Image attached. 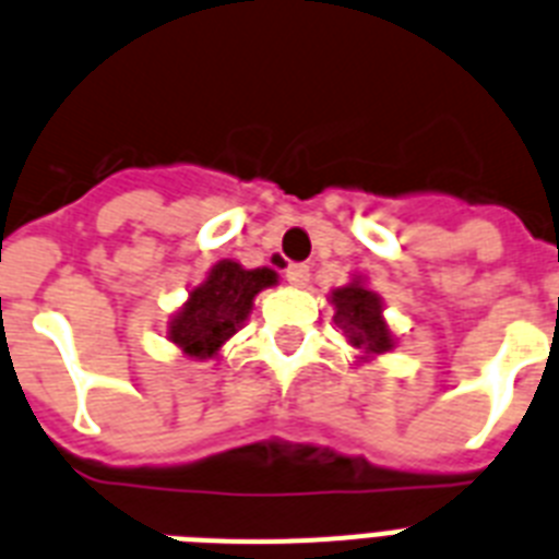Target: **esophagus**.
Segmentation results:
<instances>
[{"instance_id":"1","label":"esophagus","mask_w":559,"mask_h":559,"mask_svg":"<svg viewBox=\"0 0 559 559\" xmlns=\"http://www.w3.org/2000/svg\"><path fill=\"white\" fill-rule=\"evenodd\" d=\"M284 275H287V281L293 284V287H304V284L310 281V266H307V264H289Z\"/></svg>"}]
</instances>
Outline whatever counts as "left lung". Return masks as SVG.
<instances>
[{"label":"left lung","mask_w":559,"mask_h":559,"mask_svg":"<svg viewBox=\"0 0 559 559\" xmlns=\"http://www.w3.org/2000/svg\"><path fill=\"white\" fill-rule=\"evenodd\" d=\"M333 321L350 338L353 347H365L367 353H388L393 347V335L382 319L379 295L365 289L358 281L333 293Z\"/></svg>","instance_id":"1"}]
</instances>
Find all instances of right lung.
<instances>
[{
    "label": "right lung",
    "mask_w": 559,
    "mask_h": 559,
    "mask_svg": "<svg viewBox=\"0 0 559 559\" xmlns=\"http://www.w3.org/2000/svg\"><path fill=\"white\" fill-rule=\"evenodd\" d=\"M272 284V270H243L235 261H221L212 266L201 287L189 293L186 307L171 319L169 338L186 356L212 358L247 321L255 295Z\"/></svg>",
    "instance_id": "1"
}]
</instances>
